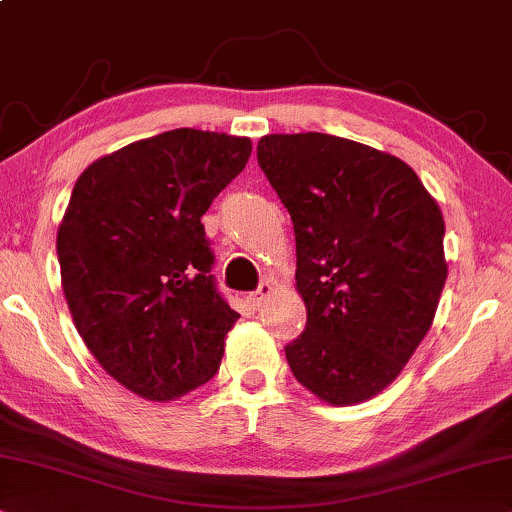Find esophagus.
<instances>
[{
	"label": "esophagus",
	"mask_w": 512,
	"mask_h": 512,
	"mask_svg": "<svg viewBox=\"0 0 512 512\" xmlns=\"http://www.w3.org/2000/svg\"><path fill=\"white\" fill-rule=\"evenodd\" d=\"M271 292H274V285H271L269 281H264L255 292H250V295H248V304L252 306V309H260V306L271 297Z\"/></svg>",
	"instance_id": "1"
}]
</instances>
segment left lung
Masks as SVG:
<instances>
[{"label":"left lung","mask_w":512,"mask_h":512,"mask_svg":"<svg viewBox=\"0 0 512 512\" xmlns=\"http://www.w3.org/2000/svg\"><path fill=\"white\" fill-rule=\"evenodd\" d=\"M257 161L292 217L306 330L290 370L327 405L393 384L431 330L447 281L445 220L398 156L327 133H274Z\"/></svg>","instance_id":"obj_1"}]
</instances>
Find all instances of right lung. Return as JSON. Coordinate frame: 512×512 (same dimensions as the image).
<instances>
[{
	"label": "right lung",
	"instance_id": "right-lung-1",
	"mask_svg": "<svg viewBox=\"0 0 512 512\" xmlns=\"http://www.w3.org/2000/svg\"><path fill=\"white\" fill-rule=\"evenodd\" d=\"M250 138L175 128L100 156L58 227L67 309L114 381L168 403L215 377L238 313L217 295L201 217Z\"/></svg>",
	"mask_w": 512,
	"mask_h": 512
}]
</instances>
